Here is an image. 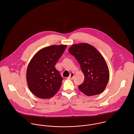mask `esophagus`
I'll return each mask as SVG.
<instances>
[{"instance_id":"34e87169","label":"esophagus","mask_w":134,"mask_h":134,"mask_svg":"<svg viewBox=\"0 0 134 134\" xmlns=\"http://www.w3.org/2000/svg\"><path fill=\"white\" fill-rule=\"evenodd\" d=\"M74 76V73H71L70 75V76L68 77V78L69 79H72L73 78Z\"/></svg>"}]
</instances>
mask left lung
<instances>
[{
  "instance_id": "obj_1",
  "label": "left lung",
  "mask_w": 134,
  "mask_h": 134,
  "mask_svg": "<svg viewBox=\"0 0 134 134\" xmlns=\"http://www.w3.org/2000/svg\"><path fill=\"white\" fill-rule=\"evenodd\" d=\"M79 63L85 80L78 86L87 96H96L103 92L109 78L108 65L102 55L96 48L88 43L75 44L69 49Z\"/></svg>"
}]
</instances>
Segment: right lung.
<instances>
[{
    "instance_id": "obj_1",
    "label": "right lung",
    "mask_w": 134,
    "mask_h": 134,
    "mask_svg": "<svg viewBox=\"0 0 134 134\" xmlns=\"http://www.w3.org/2000/svg\"><path fill=\"white\" fill-rule=\"evenodd\" d=\"M67 45H51L40 49L30 60L26 79L31 92L38 98L46 99L55 96L63 78L55 66Z\"/></svg>"
}]
</instances>
